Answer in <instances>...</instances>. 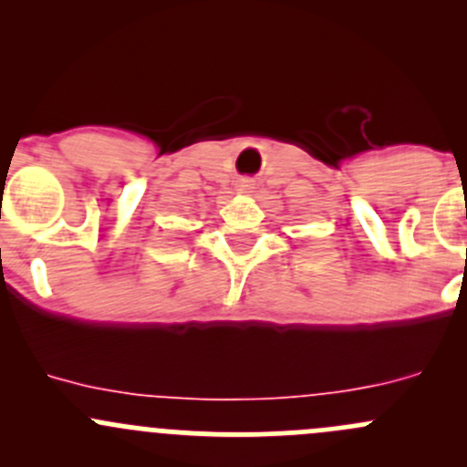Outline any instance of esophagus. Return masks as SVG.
I'll return each instance as SVG.
<instances>
[{
    "label": "esophagus",
    "instance_id": "esophagus-1",
    "mask_svg": "<svg viewBox=\"0 0 467 467\" xmlns=\"http://www.w3.org/2000/svg\"><path fill=\"white\" fill-rule=\"evenodd\" d=\"M239 190H242V192L253 190V181H248V178H244V181H239Z\"/></svg>",
    "mask_w": 467,
    "mask_h": 467
}]
</instances>
